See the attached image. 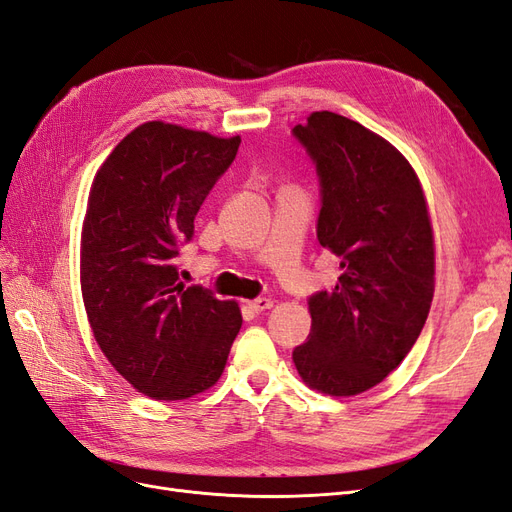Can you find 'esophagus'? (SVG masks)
I'll use <instances>...</instances> for the list:
<instances>
[{"label":"esophagus","instance_id":"1","mask_svg":"<svg viewBox=\"0 0 512 512\" xmlns=\"http://www.w3.org/2000/svg\"><path fill=\"white\" fill-rule=\"evenodd\" d=\"M247 307H250L252 312L260 314V312H265V309H271V307H273V299L260 297V299H254V301H247Z\"/></svg>","mask_w":512,"mask_h":512}]
</instances>
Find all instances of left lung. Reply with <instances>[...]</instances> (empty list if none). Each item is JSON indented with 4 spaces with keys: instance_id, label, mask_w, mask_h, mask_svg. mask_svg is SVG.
<instances>
[{
    "instance_id": "left-lung-1",
    "label": "left lung",
    "mask_w": 512,
    "mask_h": 512,
    "mask_svg": "<svg viewBox=\"0 0 512 512\" xmlns=\"http://www.w3.org/2000/svg\"><path fill=\"white\" fill-rule=\"evenodd\" d=\"M292 132L316 162L318 241L342 271L309 299L312 333L292 361L309 389L352 397L395 371L425 327L436 286L427 200L404 153L361 123L316 111Z\"/></svg>"
}]
</instances>
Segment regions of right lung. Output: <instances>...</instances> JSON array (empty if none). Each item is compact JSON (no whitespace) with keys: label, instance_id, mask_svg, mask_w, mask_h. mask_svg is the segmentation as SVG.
Masks as SVG:
<instances>
[{"label":"right lung","instance_id":"1","mask_svg":"<svg viewBox=\"0 0 512 512\" xmlns=\"http://www.w3.org/2000/svg\"><path fill=\"white\" fill-rule=\"evenodd\" d=\"M241 136L166 121L134 128L91 181L81 292L91 333L117 374L151 399H188L220 380L241 329L237 301L179 282L177 247Z\"/></svg>","mask_w":512,"mask_h":512}]
</instances>
